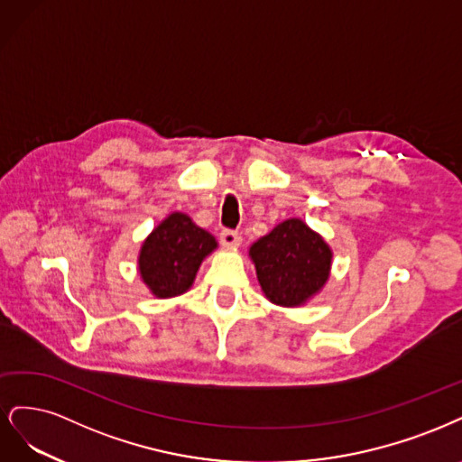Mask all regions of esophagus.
I'll return each instance as SVG.
<instances>
[{
    "mask_svg": "<svg viewBox=\"0 0 462 462\" xmlns=\"http://www.w3.org/2000/svg\"><path fill=\"white\" fill-rule=\"evenodd\" d=\"M220 242H222V245H226V247H236V245H240L242 236L237 234L236 230L225 228L220 232Z\"/></svg>",
    "mask_w": 462,
    "mask_h": 462,
    "instance_id": "esophagus-1",
    "label": "esophagus"
}]
</instances>
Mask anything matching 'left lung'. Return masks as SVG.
I'll use <instances>...</instances> for the list:
<instances>
[{"label": "left lung", "mask_w": 462, "mask_h": 462, "mask_svg": "<svg viewBox=\"0 0 462 462\" xmlns=\"http://www.w3.org/2000/svg\"><path fill=\"white\" fill-rule=\"evenodd\" d=\"M259 284L276 305L295 307L328 280L332 251L303 220L290 218L251 245Z\"/></svg>", "instance_id": "1"}]
</instances>
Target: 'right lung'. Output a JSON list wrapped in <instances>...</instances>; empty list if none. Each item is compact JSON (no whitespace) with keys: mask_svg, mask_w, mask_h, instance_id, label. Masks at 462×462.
<instances>
[{"mask_svg":"<svg viewBox=\"0 0 462 462\" xmlns=\"http://www.w3.org/2000/svg\"><path fill=\"white\" fill-rule=\"evenodd\" d=\"M217 247L215 237L189 217L172 213L147 237L140 251V274L153 295L167 300L184 293L201 261Z\"/></svg>","mask_w":462,"mask_h":462,"instance_id":"right-lung-1","label":"right lung"}]
</instances>
